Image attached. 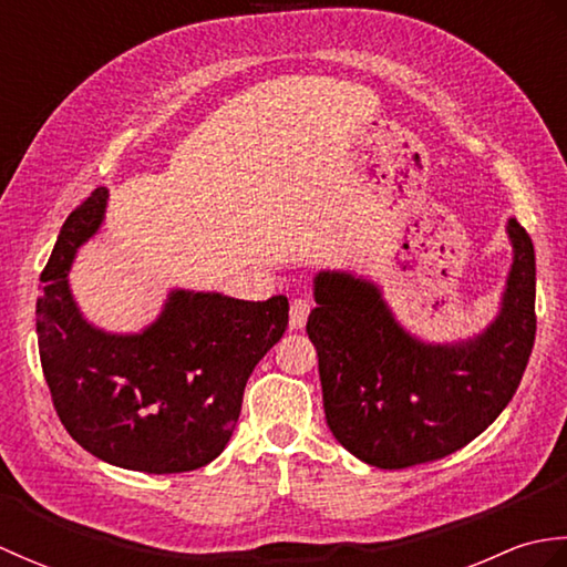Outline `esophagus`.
Here are the masks:
<instances>
[{"label": "esophagus", "mask_w": 567, "mask_h": 567, "mask_svg": "<svg viewBox=\"0 0 567 567\" xmlns=\"http://www.w3.org/2000/svg\"><path fill=\"white\" fill-rule=\"evenodd\" d=\"M309 311H311V302L309 299H295L290 305V329H302L307 319H309Z\"/></svg>", "instance_id": "obj_1"}]
</instances>
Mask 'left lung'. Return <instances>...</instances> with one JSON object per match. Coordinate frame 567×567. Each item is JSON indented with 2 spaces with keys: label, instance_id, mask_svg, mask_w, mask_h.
Masks as SVG:
<instances>
[{
  "label": "left lung",
  "instance_id": "left-lung-1",
  "mask_svg": "<svg viewBox=\"0 0 567 567\" xmlns=\"http://www.w3.org/2000/svg\"><path fill=\"white\" fill-rule=\"evenodd\" d=\"M512 268L499 315L473 339L426 343L394 319L382 290L351 272L315 277L307 333L319 355L327 424L346 451L382 470L461 451L509 404L536 339V256L509 219Z\"/></svg>",
  "mask_w": 567,
  "mask_h": 567
}]
</instances>
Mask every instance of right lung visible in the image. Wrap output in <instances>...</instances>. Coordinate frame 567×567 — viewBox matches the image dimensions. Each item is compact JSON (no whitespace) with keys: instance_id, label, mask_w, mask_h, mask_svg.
Returning <instances> with one entry per match:
<instances>
[{"instance_id":"1","label":"right lung","mask_w":567,"mask_h":567,"mask_svg":"<svg viewBox=\"0 0 567 567\" xmlns=\"http://www.w3.org/2000/svg\"><path fill=\"white\" fill-rule=\"evenodd\" d=\"M110 189L97 187L60 228L35 302L39 353L53 406L84 451L138 473H187L219 455L252 368L282 339L287 297L265 302L173 290L138 333L82 317L68 272L100 231Z\"/></svg>"}]
</instances>
